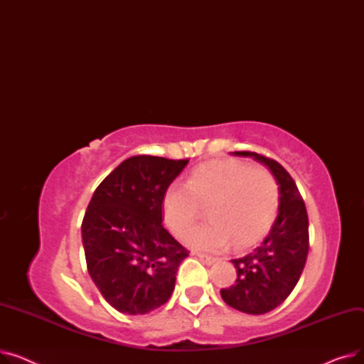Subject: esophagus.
<instances>
[{"instance_id":"obj_1","label":"esophagus","mask_w":364,"mask_h":364,"mask_svg":"<svg viewBox=\"0 0 364 364\" xmlns=\"http://www.w3.org/2000/svg\"><path fill=\"white\" fill-rule=\"evenodd\" d=\"M198 258H199L203 264H206V265H213L214 262H217V261H218V258L208 257V255H203V254H198Z\"/></svg>"}]
</instances>
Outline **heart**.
<instances>
[{"mask_svg": "<svg viewBox=\"0 0 364 364\" xmlns=\"http://www.w3.org/2000/svg\"><path fill=\"white\" fill-rule=\"evenodd\" d=\"M280 202L270 171L239 161H214L198 166L186 186L172 183L162 198L168 230L181 237L208 208L206 224L190 230L184 242L198 251L218 252L233 245L257 243L273 224Z\"/></svg>", "mask_w": 364, "mask_h": 364, "instance_id": "b5f03b06", "label": "heart"}]
</instances>
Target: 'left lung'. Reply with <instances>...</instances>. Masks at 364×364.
Listing matches in <instances>:
<instances>
[{
    "label": "left lung",
    "mask_w": 364,
    "mask_h": 364,
    "mask_svg": "<svg viewBox=\"0 0 364 364\" xmlns=\"http://www.w3.org/2000/svg\"><path fill=\"white\" fill-rule=\"evenodd\" d=\"M233 155L261 162L279 184V211L269 235L251 254L232 259L237 272L236 284L221 289V298L232 309L264 314L288 298L301 277L309 255V215L295 181L279 162L255 151Z\"/></svg>",
    "instance_id": "1"
}]
</instances>
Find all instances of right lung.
<instances>
[{"label": "right lung", "mask_w": 364, "mask_h": 364, "mask_svg": "<svg viewBox=\"0 0 364 364\" xmlns=\"http://www.w3.org/2000/svg\"><path fill=\"white\" fill-rule=\"evenodd\" d=\"M187 164L131 156L99 184L88 203L81 227L87 269L119 313H150L174 291L188 251L162 225V198Z\"/></svg>", "instance_id": "1"}]
</instances>
